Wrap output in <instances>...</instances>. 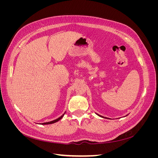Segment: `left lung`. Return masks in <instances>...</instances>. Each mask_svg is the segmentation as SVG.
I'll return each mask as SVG.
<instances>
[{"label": "left lung", "instance_id": "left-lung-1", "mask_svg": "<svg viewBox=\"0 0 158 158\" xmlns=\"http://www.w3.org/2000/svg\"><path fill=\"white\" fill-rule=\"evenodd\" d=\"M97 114H98V116H99L100 117H102V118H107V119H111V118H107V117H103L102 115H100V114H98V113H96ZM128 114H127V115L126 116H127L128 115ZM126 116H125V117H126Z\"/></svg>", "mask_w": 158, "mask_h": 158}]
</instances>
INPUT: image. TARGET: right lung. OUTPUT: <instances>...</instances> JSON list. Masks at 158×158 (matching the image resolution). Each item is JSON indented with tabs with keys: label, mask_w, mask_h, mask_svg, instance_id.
Returning a JSON list of instances; mask_svg holds the SVG:
<instances>
[{
	"label": "right lung",
	"mask_w": 158,
	"mask_h": 158,
	"mask_svg": "<svg viewBox=\"0 0 158 158\" xmlns=\"http://www.w3.org/2000/svg\"><path fill=\"white\" fill-rule=\"evenodd\" d=\"M65 113H66V111L62 114V115L60 117H59L58 118H56V119H55V120H53V121H49V122H47V123H41V125H49V124H52V123H56V122H58L59 121H60V119L63 117V116L64 115V114H65Z\"/></svg>",
	"instance_id": "add662e5"
}]
</instances>
